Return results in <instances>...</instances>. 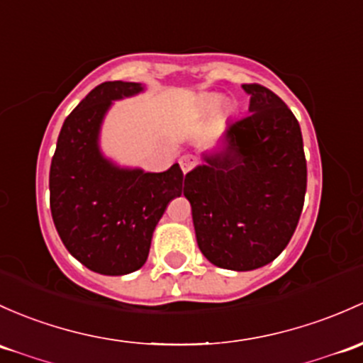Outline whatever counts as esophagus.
<instances>
[{"label": "esophagus", "instance_id": "34e87169", "mask_svg": "<svg viewBox=\"0 0 363 363\" xmlns=\"http://www.w3.org/2000/svg\"><path fill=\"white\" fill-rule=\"evenodd\" d=\"M179 165H181V169L184 174H188V172L191 170L194 165H196V156H193V155L181 156V160H179Z\"/></svg>", "mask_w": 363, "mask_h": 363}]
</instances>
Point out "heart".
<instances>
[{
	"mask_svg": "<svg viewBox=\"0 0 363 363\" xmlns=\"http://www.w3.org/2000/svg\"><path fill=\"white\" fill-rule=\"evenodd\" d=\"M220 104H223V99L217 97V95H212V97H207L203 101V109H207V111H213V109L219 108Z\"/></svg>",
	"mask_w": 363,
	"mask_h": 363,
	"instance_id": "obj_1",
	"label": "heart"
}]
</instances>
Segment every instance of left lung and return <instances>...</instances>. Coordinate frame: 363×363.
Listing matches in <instances>:
<instances>
[{
	"label": "left lung",
	"instance_id": "1",
	"mask_svg": "<svg viewBox=\"0 0 363 363\" xmlns=\"http://www.w3.org/2000/svg\"><path fill=\"white\" fill-rule=\"evenodd\" d=\"M249 113L230 121L223 151L186 175L201 254L224 269L250 272L289 245L306 194L299 121L259 83H247Z\"/></svg>",
	"mask_w": 363,
	"mask_h": 363
}]
</instances>
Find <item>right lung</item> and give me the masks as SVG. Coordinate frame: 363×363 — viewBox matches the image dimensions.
<instances>
[{
	"mask_svg": "<svg viewBox=\"0 0 363 363\" xmlns=\"http://www.w3.org/2000/svg\"><path fill=\"white\" fill-rule=\"evenodd\" d=\"M140 90L128 82L95 86L66 118L52 158L57 233L72 257L101 274H127L146 262L152 231L184 181L177 163L147 174L116 169L99 152V127L111 101Z\"/></svg>",
	"mask_w": 363,
	"mask_h": 363,
	"instance_id": "obj_1",
	"label": "right lung"
}]
</instances>
